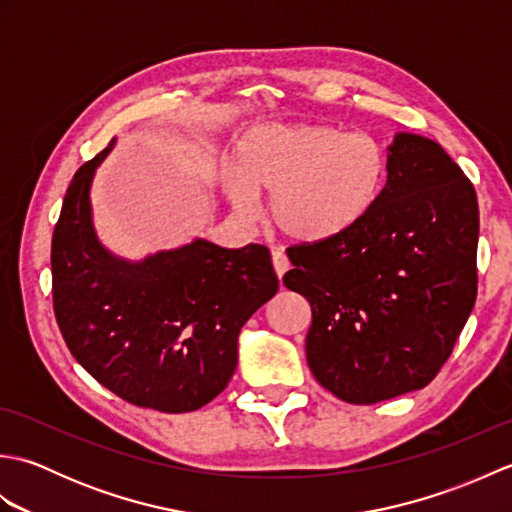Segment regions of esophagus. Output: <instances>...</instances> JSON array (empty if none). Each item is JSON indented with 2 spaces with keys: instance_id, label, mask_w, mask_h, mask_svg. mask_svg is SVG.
Wrapping results in <instances>:
<instances>
[{
  "instance_id": "34e87169",
  "label": "esophagus",
  "mask_w": 512,
  "mask_h": 512,
  "mask_svg": "<svg viewBox=\"0 0 512 512\" xmlns=\"http://www.w3.org/2000/svg\"><path fill=\"white\" fill-rule=\"evenodd\" d=\"M273 266H275V273H277V277L281 281V277H284V273L290 268L288 257L281 253V250H273Z\"/></svg>"
}]
</instances>
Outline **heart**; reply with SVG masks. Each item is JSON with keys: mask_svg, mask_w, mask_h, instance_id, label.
<instances>
[{"mask_svg": "<svg viewBox=\"0 0 512 512\" xmlns=\"http://www.w3.org/2000/svg\"><path fill=\"white\" fill-rule=\"evenodd\" d=\"M387 151L365 132L325 123L250 129L224 171V191L248 213L253 195H270L268 220L299 244H330L361 226L385 193Z\"/></svg>", "mask_w": 512, "mask_h": 512, "instance_id": "b5f03b06", "label": "heart"}]
</instances>
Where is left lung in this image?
Returning a JSON list of instances; mask_svg holds the SVG:
<instances>
[{
	"instance_id": "8db88e82",
	"label": "left lung",
	"mask_w": 512,
	"mask_h": 512,
	"mask_svg": "<svg viewBox=\"0 0 512 512\" xmlns=\"http://www.w3.org/2000/svg\"><path fill=\"white\" fill-rule=\"evenodd\" d=\"M385 193L330 244L288 248L284 286L308 299L306 356L336 398L374 405L427 387L477 297L480 209L436 140L396 134Z\"/></svg>"
}]
</instances>
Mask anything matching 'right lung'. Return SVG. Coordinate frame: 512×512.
Wrapping results in <instances>:
<instances>
[{"label":"right lung","mask_w":512,"mask_h":512,"mask_svg":"<svg viewBox=\"0 0 512 512\" xmlns=\"http://www.w3.org/2000/svg\"><path fill=\"white\" fill-rule=\"evenodd\" d=\"M114 140L74 173L52 235V303L79 365L118 398L165 413L211 402L242 325L279 288L268 248L206 239L125 262L94 233L90 184Z\"/></svg>","instance_id":"1"}]
</instances>
